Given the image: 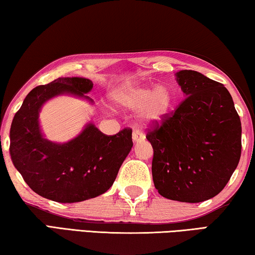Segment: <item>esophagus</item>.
<instances>
[{
  "instance_id": "obj_1",
  "label": "esophagus",
  "mask_w": 255,
  "mask_h": 255,
  "mask_svg": "<svg viewBox=\"0 0 255 255\" xmlns=\"http://www.w3.org/2000/svg\"><path fill=\"white\" fill-rule=\"evenodd\" d=\"M145 139V135L140 130H133L132 132V140L137 143V141H140V140H144Z\"/></svg>"
}]
</instances>
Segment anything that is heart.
<instances>
[{
    "mask_svg": "<svg viewBox=\"0 0 255 255\" xmlns=\"http://www.w3.org/2000/svg\"><path fill=\"white\" fill-rule=\"evenodd\" d=\"M115 103L127 110H140V118L146 124L161 122L173 102V94L166 85L150 89L145 84H128L112 94Z\"/></svg>",
    "mask_w": 255,
    "mask_h": 255,
    "instance_id": "obj_1",
    "label": "heart"
}]
</instances>
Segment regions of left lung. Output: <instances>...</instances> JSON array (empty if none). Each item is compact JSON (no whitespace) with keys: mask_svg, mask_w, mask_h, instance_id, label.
<instances>
[{"mask_svg":"<svg viewBox=\"0 0 255 255\" xmlns=\"http://www.w3.org/2000/svg\"><path fill=\"white\" fill-rule=\"evenodd\" d=\"M175 76L185 99L146 138L159 195L193 204L217 196L230 181L241 157L242 126L223 84L191 70Z\"/></svg>","mask_w":255,"mask_h":255,"instance_id":"left-lung-1","label":"left lung"}]
</instances>
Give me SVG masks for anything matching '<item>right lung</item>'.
<instances>
[{"instance_id": "1", "label": "right lung", "mask_w": 255, "mask_h": 255, "mask_svg": "<svg viewBox=\"0 0 255 255\" xmlns=\"http://www.w3.org/2000/svg\"><path fill=\"white\" fill-rule=\"evenodd\" d=\"M93 88L84 77H59L32 89L12 120L10 154L15 169L38 195L72 204L105 193L132 147L131 129L114 136L89 123L66 143H54L42 135L39 112L55 97L68 94L93 102L86 96Z\"/></svg>"}]
</instances>
